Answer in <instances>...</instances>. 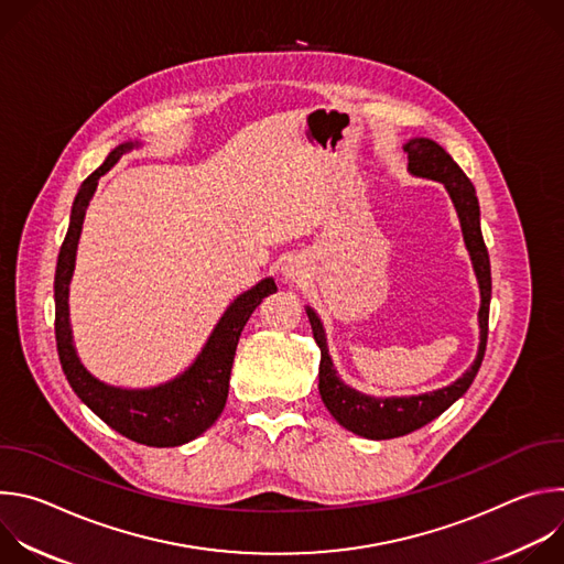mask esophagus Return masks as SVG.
I'll list each match as a JSON object with an SVG mask.
<instances>
[{
	"instance_id": "obj_1",
	"label": "esophagus",
	"mask_w": 564,
	"mask_h": 564,
	"mask_svg": "<svg viewBox=\"0 0 564 564\" xmlns=\"http://www.w3.org/2000/svg\"><path fill=\"white\" fill-rule=\"evenodd\" d=\"M307 274V268H305V261L301 257H292L283 263L281 268V276L285 283H292V285H299Z\"/></svg>"
}]
</instances>
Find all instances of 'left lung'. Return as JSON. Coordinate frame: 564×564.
<instances>
[{"label": "left lung", "mask_w": 564, "mask_h": 564, "mask_svg": "<svg viewBox=\"0 0 564 564\" xmlns=\"http://www.w3.org/2000/svg\"><path fill=\"white\" fill-rule=\"evenodd\" d=\"M404 151L409 153V174L415 178H426L442 183L448 192L453 207L459 218L464 246L470 257V265L477 279L479 288V310H477V326H479V344L477 355L470 364V368L457 377L453 383L429 390L422 394H404V397H375L366 394L352 386H348L330 357L328 350V337L324 321L314 312V307L305 305V314L310 318L314 341L321 350V364H318V394L324 399L326 409L330 415L350 433L366 437V440H392L409 435L435 417H440L448 406L468 390L473 383L481 359H485L487 350V335H489V305H491V263L489 252L481 238L479 227V203L475 196L473 183L466 178V174L459 170L455 160L446 153L444 147H440L431 138H411L404 144Z\"/></svg>", "instance_id": "1"}]
</instances>
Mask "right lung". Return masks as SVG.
I'll return each mask as SVG.
<instances>
[{"label": "right lung", "mask_w": 564, "mask_h": 564, "mask_svg": "<svg viewBox=\"0 0 564 564\" xmlns=\"http://www.w3.org/2000/svg\"><path fill=\"white\" fill-rule=\"evenodd\" d=\"M142 147L138 140L118 144L105 163L77 189V196L70 207V223L64 243L59 248L57 268H55V341L62 370L73 388V392L113 431L129 437L131 442L144 446H183L198 435H203L223 413L227 392H229V372L238 346V337L243 333L248 318L259 307V303L276 292L272 276L261 279L254 288L238 294L196 359L174 379L158 383L151 388H120L105 383L91 375L73 344L70 316H68V285L75 270V254L87 207L98 189V181L118 163V160Z\"/></svg>", "instance_id": "1"}]
</instances>
